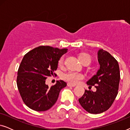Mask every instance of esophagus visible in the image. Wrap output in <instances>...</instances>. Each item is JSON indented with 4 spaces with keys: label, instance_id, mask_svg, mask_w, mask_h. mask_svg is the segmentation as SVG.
Listing matches in <instances>:
<instances>
[{
    "label": "esophagus",
    "instance_id": "34e87169",
    "mask_svg": "<svg viewBox=\"0 0 130 130\" xmlns=\"http://www.w3.org/2000/svg\"><path fill=\"white\" fill-rule=\"evenodd\" d=\"M67 86H69V87H75L76 86H75V85H74L71 84V83H67Z\"/></svg>",
    "mask_w": 130,
    "mask_h": 130
}]
</instances>
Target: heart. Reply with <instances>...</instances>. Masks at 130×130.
I'll return each instance as SVG.
<instances>
[{
	"mask_svg": "<svg viewBox=\"0 0 130 130\" xmlns=\"http://www.w3.org/2000/svg\"><path fill=\"white\" fill-rule=\"evenodd\" d=\"M65 56H62L60 58L59 60H58V65L60 66H62L64 64V61ZM79 58L82 63L83 64L85 63H88L90 64L91 63L92 58L91 57L89 54H86V53H83V54H80L79 56ZM61 78L67 82L71 83L73 85H76L79 83L82 80L84 79L85 76L82 73H79L72 72V71H69L66 73H64L62 74Z\"/></svg>",
	"mask_w": 130,
	"mask_h": 130,
	"instance_id": "1",
	"label": "heart"
}]
</instances>
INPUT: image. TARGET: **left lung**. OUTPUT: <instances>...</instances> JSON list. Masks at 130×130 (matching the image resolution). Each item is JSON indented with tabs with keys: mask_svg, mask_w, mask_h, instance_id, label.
Masks as SVG:
<instances>
[{
	"mask_svg": "<svg viewBox=\"0 0 130 130\" xmlns=\"http://www.w3.org/2000/svg\"><path fill=\"white\" fill-rule=\"evenodd\" d=\"M100 68L87 84L94 86L96 91L85 90L79 102L87 112L100 113L111 107L118 94L120 72L117 60L109 53L101 49L98 53Z\"/></svg>",
	"mask_w": 130,
	"mask_h": 130,
	"instance_id": "8db88e82",
	"label": "left lung"
}]
</instances>
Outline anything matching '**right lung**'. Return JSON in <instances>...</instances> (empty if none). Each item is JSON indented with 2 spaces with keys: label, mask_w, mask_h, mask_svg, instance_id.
Listing matches in <instances>:
<instances>
[{
  "label": "right lung",
  "mask_w": 130,
  "mask_h": 130,
  "mask_svg": "<svg viewBox=\"0 0 130 130\" xmlns=\"http://www.w3.org/2000/svg\"><path fill=\"white\" fill-rule=\"evenodd\" d=\"M67 49L50 46H40L26 53L18 70L17 86L26 106L36 111H45L54 105L60 92L66 86L63 80H57L49 88L45 84L48 76L56 75L60 58Z\"/></svg>",
  "instance_id": "add662e5"
}]
</instances>
